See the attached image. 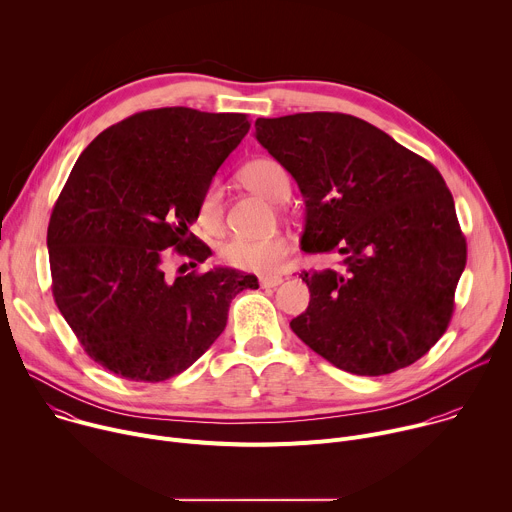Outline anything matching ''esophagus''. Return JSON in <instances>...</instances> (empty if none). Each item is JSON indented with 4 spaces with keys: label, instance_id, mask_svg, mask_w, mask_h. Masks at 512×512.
Masks as SVG:
<instances>
[{
    "label": "esophagus",
    "instance_id": "34e87169",
    "mask_svg": "<svg viewBox=\"0 0 512 512\" xmlns=\"http://www.w3.org/2000/svg\"><path fill=\"white\" fill-rule=\"evenodd\" d=\"M279 283H283V277L281 275H269V277H261L259 279V285L269 289V287H277Z\"/></svg>",
    "mask_w": 512,
    "mask_h": 512
}]
</instances>
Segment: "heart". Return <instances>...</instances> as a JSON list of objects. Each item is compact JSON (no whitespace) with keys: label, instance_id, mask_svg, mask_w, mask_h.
<instances>
[{"label":"heart","instance_id":"heart-1","mask_svg":"<svg viewBox=\"0 0 512 512\" xmlns=\"http://www.w3.org/2000/svg\"><path fill=\"white\" fill-rule=\"evenodd\" d=\"M239 180L245 188L265 196L271 202H283L291 192V180L285 166L273 158H257L247 162L239 170ZM223 192L221 186L212 182L198 204V221L200 225L216 233L223 227ZM289 251V241L285 235L275 233L263 239H245L235 237L227 241L218 255L221 261L233 269L269 273L279 269Z\"/></svg>","mask_w":512,"mask_h":512}]
</instances>
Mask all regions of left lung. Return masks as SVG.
<instances>
[{"label":"left lung","mask_w":512,"mask_h":512,"mask_svg":"<svg viewBox=\"0 0 512 512\" xmlns=\"http://www.w3.org/2000/svg\"><path fill=\"white\" fill-rule=\"evenodd\" d=\"M255 137L306 198L308 310L289 322L314 352L362 377L409 367L444 336L466 267L452 192L427 160L344 113L257 119Z\"/></svg>","instance_id":"1"}]
</instances>
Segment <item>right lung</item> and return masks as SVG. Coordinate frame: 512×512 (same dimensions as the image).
<instances>
[{"instance_id": "obj_1", "label": "right lung", "mask_w": 512, "mask_h": 512, "mask_svg": "<svg viewBox=\"0 0 512 512\" xmlns=\"http://www.w3.org/2000/svg\"><path fill=\"white\" fill-rule=\"evenodd\" d=\"M245 113L162 107L99 133L48 223L52 296L85 352L113 375L160 383L223 334L231 300L257 289L237 269L168 277L174 255L204 263L190 233L212 176L247 135Z\"/></svg>"}]
</instances>
